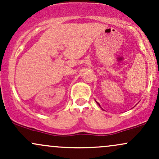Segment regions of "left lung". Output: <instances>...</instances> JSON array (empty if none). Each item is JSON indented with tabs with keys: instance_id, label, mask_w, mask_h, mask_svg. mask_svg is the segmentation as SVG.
Listing matches in <instances>:
<instances>
[{
	"instance_id": "1",
	"label": "left lung",
	"mask_w": 159,
	"mask_h": 159,
	"mask_svg": "<svg viewBox=\"0 0 159 159\" xmlns=\"http://www.w3.org/2000/svg\"><path fill=\"white\" fill-rule=\"evenodd\" d=\"M96 103H97V104H98V105H99V107H100V105H99V104H98V103L97 102H96Z\"/></svg>"
}]
</instances>
